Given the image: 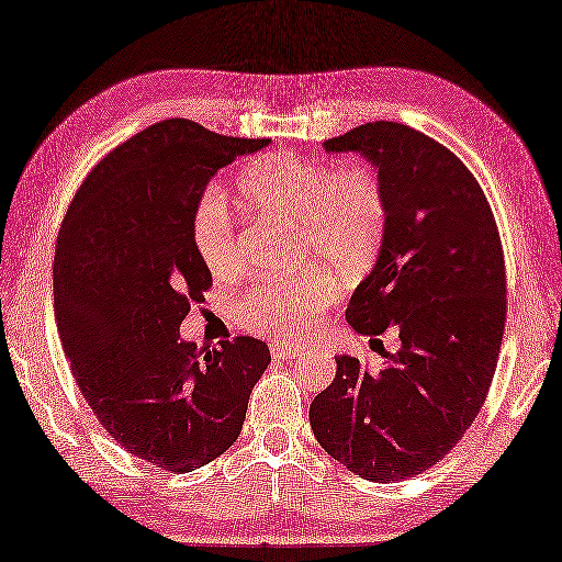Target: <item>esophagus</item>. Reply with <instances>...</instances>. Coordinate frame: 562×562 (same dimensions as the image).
Returning <instances> with one entry per match:
<instances>
[{"mask_svg": "<svg viewBox=\"0 0 562 562\" xmlns=\"http://www.w3.org/2000/svg\"><path fill=\"white\" fill-rule=\"evenodd\" d=\"M271 355H273V358H279V360H293V358H297V355H303V348L271 344Z\"/></svg>", "mask_w": 562, "mask_h": 562, "instance_id": "esophagus-1", "label": "esophagus"}]
</instances>
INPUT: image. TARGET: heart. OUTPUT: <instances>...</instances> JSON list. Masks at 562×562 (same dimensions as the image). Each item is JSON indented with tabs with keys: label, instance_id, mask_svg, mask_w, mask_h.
<instances>
[{
	"label": "heart",
	"instance_id": "1",
	"mask_svg": "<svg viewBox=\"0 0 562 562\" xmlns=\"http://www.w3.org/2000/svg\"><path fill=\"white\" fill-rule=\"evenodd\" d=\"M238 195L250 210L297 224L300 252L319 257L340 277H358L374 262L386 234L389 204L379 176L367 167H336L322 159L273 153L238 176ZM193 243L216 277L243 265L236 216L216 183L202 190L193 212ZM338 295L326 271L310 267L289 279L252 285L236 303V319L250 331L300 340Z\"/></svg>",
	"mask_w": 562,
	"mask_h": 562
}]
</instances>
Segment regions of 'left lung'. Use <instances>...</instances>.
Returning a JSON list of instances; mask_svg holds the SVG:
<instances>
[{
  "label": "left lung",
  "mask_w": 562,
  "mask_h": 562,
  "mask_svg": "<svg viewBox=\"0 0 562 562\" xmlns=\"http://www.w3.org/2000/svg\"><path fill=\"white\" fill-rule=\"evenodd\" d=\"M376 167L389 216L376 265L346 319L358 334H398L376 374L336 358L310 405L328 456L379 484L441 462L484 405L505 328V262L496 218L470 169L429 135L372 121L324 143Z\"/></svg>",
  "instance_id": "left-lung-1"
}]
</instances>
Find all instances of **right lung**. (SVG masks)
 Here are the masks:
<instances>
[{"mask_svg":"<svg viewBox=\"0 0 562 562\" xmlns=\"http://www.w3.org/2000/svg\"><path fill=\"white\" fill-rule=\"evenodd\" d=\"M271 140L159 121L94 167L54 250V319L76 384L112 439L190 472L234 446L271 355L250 336L200 350L178 328L212 273L193 212L212 176Z\"/></svg>","mask_w":562,"mask_h":562,"instance_id":"1","label":"right lung"}]
</instances>
